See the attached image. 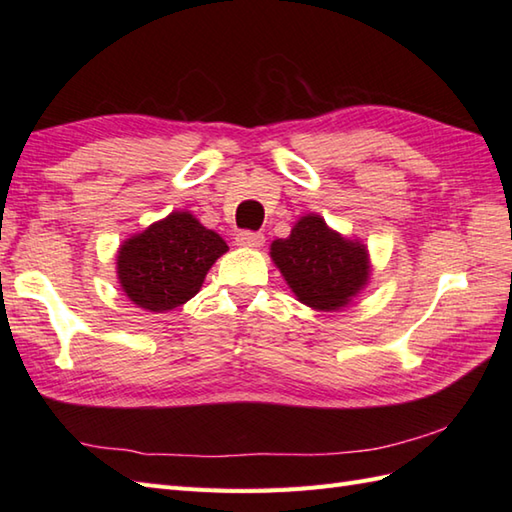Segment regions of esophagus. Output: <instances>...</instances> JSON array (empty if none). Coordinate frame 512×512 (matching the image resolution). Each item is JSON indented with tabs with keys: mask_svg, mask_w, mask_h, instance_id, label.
Masks as SVG:
<instances>
[{
	"mask_svg": "<svg viewBox=\"0 0 512 512\" xmlns=\"http://www.w3.org/2000/svg\"><path fill=\"white\" fill-rule=\"evenodd\" d=\"M235 242H237V246H244V248H259V246H264L266 239H264L262 233L242 231V233H237Z\"/></svg>",
	"mask_w": 512,
	"mask_h": 512,
	"instance_id": "obj_1",
	"label": "esophagus"
}]
</instances>
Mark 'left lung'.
I'll return each mask as SVG.
<instances>
[{
  "label": "left lung",
  "instance_id": "obj_1",
  "mask_svg": "<svg viewBox=\"0 0 512 512\" xmlns=\"http://www.w3.org/2000/svg\"><path fill=\"white\" fill-rule=\"evenodd\" d=\"M270 259L303 306L321 312L350 306L372 277L367 244L334 231L319 213L301 215L286 239H275Z\"/></svg>",
  "mask_w": 512,
  "mask_h": 512
}]
</instances>
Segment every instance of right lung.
Here are the masks:
<instances>
[{
  "label": "right lung",
  "instance_id": "right-lung-1",
  "mask_svg": "<svg viewBox=\"0 0 512 512\" xmlns=\"http://www.w3.org/2000/svg\"><path fill=\"white\" fill-rule=\"evenodd\" d=\"M226 250L224 239L193 213L173 211L125 239L116 253V277L138 308L169 312L198 295Z\"/></svg>",
  "mask_w": 512,
  "mask_h": 512
}]
</instances>
